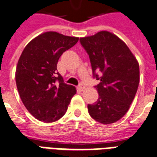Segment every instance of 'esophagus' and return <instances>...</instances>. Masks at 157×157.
Wrapping results in <instances>:
<instances>
[{
	"label": "esophagus",
	"mask_w": 157,
	"mask_h": 157,
	"mask_svg": "<svg viewBox=\"0 0 157 157\" xmlns=\"http://www.w3.org/2000/svg\"><path fill=\"white\" fill-rule=\"evenodd\" d=\"M77 88H78L79 90H81V91H83L84 90H85V86H84L83 84H80Z\"/></svg>",
	"instance_id": "esophagus-1"
}]
</instances>
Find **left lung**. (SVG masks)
Here are the masks:
<instances>
[{
	"mask_svg": "<svg viewBox=\"0 0 157 157\" xmlns=\"http://www.w3.org/2000/svg\"><path fill=\"white\" fill-rule=\"evenodd\" d=\"M91 64L99 98L88 105L91 118L100 124L119 120L128 112L139 85V65L126 44L108 31L80 39Z\"/></svg>",
	"mask_w": 157,
	"mask_h": 157,
	"instance_id": "obj_1",
	"label": "left lung"
}]
</instances>
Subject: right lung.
<instances>
[{
    "mask_svg": "<svg viewBox=\"0 0 157 157\" xmlns=\"http://www.w3.org/2000/svg\"><path fill=\"white\" fill-rule=\"evenodd\" d=\"M78 38L46 32L27 44L18 62L15 81L20 99L32 115L45 123L57 121L67 110L76 93L57 71L61 55Z\"/></svg>",
    "mask_w": 157,
    "mask_h": 157,
    "instance_id": "1",
    "label": "right lung"
}]
</instances>
